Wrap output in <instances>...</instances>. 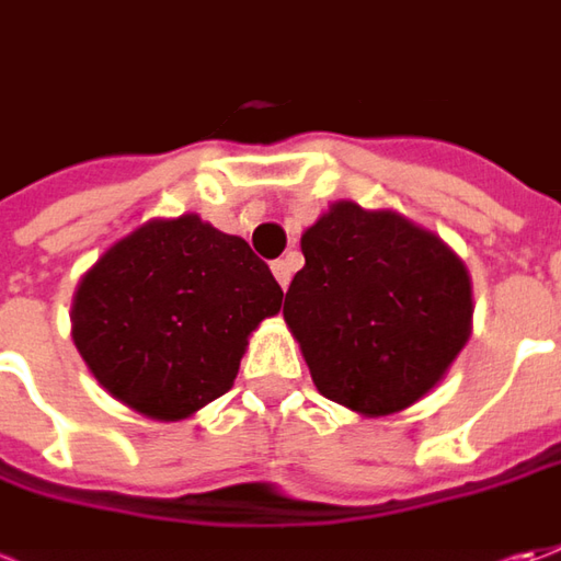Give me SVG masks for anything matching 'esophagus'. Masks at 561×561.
Returning a JSON list of instances; mask_svg holds the SVG:
<instances>
[{
	"label": "esophagus",
	"mask_w": 561,
	"mask_h": 561,
	"mask_svg": "<svg viewBox=\"0 0 561 561\" xmlns=\"http://www.w3.org/2000/svg\"><path fill=\"white\" fill-rule=\"evenodd\" d=\"M272 272H274V277H277V284L287 289L289 277H293V259H277V262L272 265Z\"/></svg>",
	"instance_id": "esophagus-1"
}]
</instances>
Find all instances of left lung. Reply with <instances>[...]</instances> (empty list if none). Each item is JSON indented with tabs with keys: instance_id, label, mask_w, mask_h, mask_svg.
Here are the masks:
<instances>
[{
	"instance_id": "left-lung-1",
	"label": "left lung",
	"mask_w": 561,
	"mask_h": 561,
	"mask_svg": "<svg viewBox=\"0 0 561 561\" xmlns=\"http://www.w3.org/2000/svg\"><path fill=\"white\" fill-rule=\"evenodd\" d=\"M284 321L318 392L389 416L432 392L472 333V284L442 237L340 201L302 234Z\"/></svg>"
}]
</instances>
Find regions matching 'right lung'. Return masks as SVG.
<instances>
[{
    "label": "right lung",
    "instance_id": "add662e5",
    "mask_svg": "<svg viewBox=\"0 0 561 561\" xmlns=\"http://www.w3.org/2000/svg\"><path fill=\"white\" fill-rule=\"evenodd\" d=\"M284 289L243 237L201 216L153 219L79 280L73 342L131 411L175 423L234 386L247 340Z\"/></svg>",
    "mask_w": 561,
    "mask_h": 561
}]
</instances>
